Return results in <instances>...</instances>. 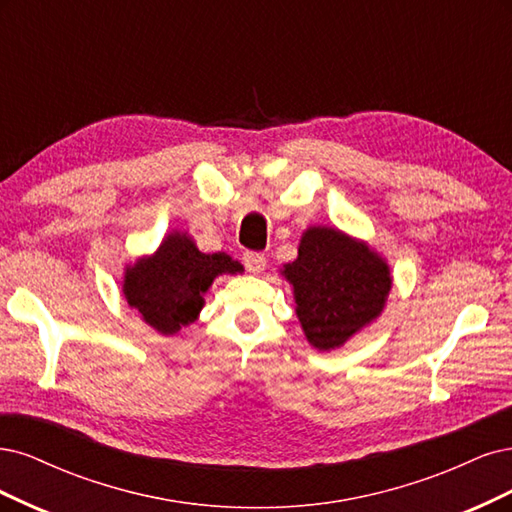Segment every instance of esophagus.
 <instances>
[{
    "label": "esophagus",
    "mask_w": 512,
    "mask_h": 512,
    "mask_svg": "<svg viewBox=\"0 0 512 512\" xmlns=\"http://www.w3.org/2000/svg\"><path fill=\"white\" fill-rule=\"evenodd\" d=\"M242 261H244L246 270L253 272V274H257V272H261L263 268H266V257H263L261 253H253V251L251 253H244Z\"/></svg>",
    "instance_id": "1"
}]
</instances>
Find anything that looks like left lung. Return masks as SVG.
Segmentation results:
<instances>
[{
    "label": "left lung",
    "instance_id": "left-lung-1",
    "mask_svg": "<svg viewBox=\"0 0 512 512\" xmlns=\"http://www.w3.org/2000/svg\"><path fill=\"white\" fill-rule=\"evenodd\" d=\"M280 274L293 287L295 315L308 344L323 353L340 349L381 317L393 285L381 253L327 225L304 229L298 257Z\"/></svg>",
    "mask_w": 512,
    "mask_h": 512
}]
</instances>
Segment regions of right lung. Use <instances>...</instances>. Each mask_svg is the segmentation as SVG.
<instances>
[{
	"label": "right lung",
	"mask_w": 512,
	"mask_h": 512,
	"mask_svg": "<svg viewBox=\"0 0 512 512\" xmlns=\"http://www.w3.org/2000/svg\"><path fill=\"white\" fill-rule=\"evenodd\" d=\"M225 253H202L187 232L166 234L151 255L125 266L123 298L161 336H174L197 321L214 278L242 274Z\"/></svg>",
	"instance_id": "add662e5"
}]
</instances>
